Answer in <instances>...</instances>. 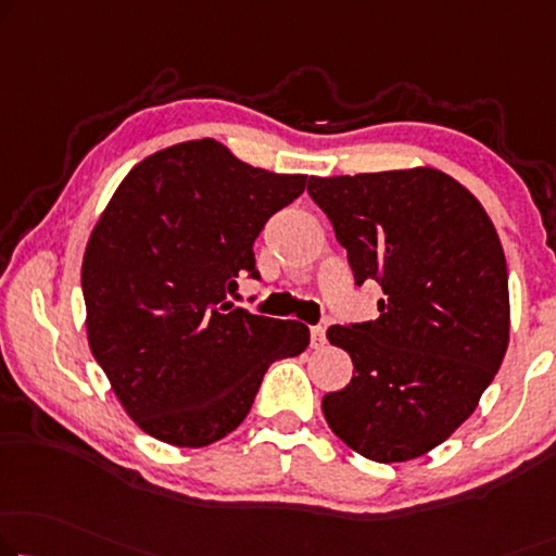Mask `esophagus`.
<instances>
[{"label":"esophagus","instance_id":"obj_1","mask_svg":"<svg viewBox=\"0 0 556 556\" xmlns=\"http://www.w3.org/2000/svg\"><path fill=\"white\" fill-rule=\"evenodd\" d=\"M309 339H312L314 350H319V346H325V342H327V331H325V327H312V329H309Z\"/></svg>","mask_w":556,"mask_h":556}]
</instances>
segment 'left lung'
I'll return each instance as SVG.
<instances>
[{
    "instance_id": "1",
    "label": "left lung",
    "mask_w": 556,
    "mask_h": 556,
    "mask_svg": "<svg viewBox=\"0 0 556 556\" xmlns=\"http://www.w3.org/2000/svg\"><path fill=\"white\" fill-rule=\"evenodd\" d=\"M354 285L377 281L379 317L334 325L352 382L321 400L327 425L371 462L434 450L477 409L509 344L507 260L477 197L417 167L309 177Z\"/></svg>"
}]
</instances>
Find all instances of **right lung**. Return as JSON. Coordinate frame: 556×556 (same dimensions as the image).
I'll return each instance as SVG.
<instances>
[{"label": "right lung", "mask_w": 556, "mask_h": 556, "mask_svg": "<svg viewBox=\"0 0 556 556\" xmlns=\"http://www.w3.org/2000/svg\"><path fill=\"white\" fill-rule=\"evenodd\" d=\"M304 174L244 164L214 139L162 149L122 179L81 262L87 339L149 437L206 446L242 425L271 362L309 329L227 302L260 279L254 239L304 192Z\"/></svg>", "instance_id": "obj_1"}]
</instances>
